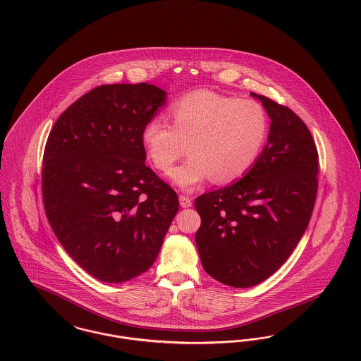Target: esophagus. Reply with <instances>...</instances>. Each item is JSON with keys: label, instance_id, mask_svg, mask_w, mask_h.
<instances>
[{"label": "esophagus", "instance_id": "esophagus-1", "mask_svg": "<svg viewBox=\"0 0 361 361\" xmlns=\"http://www.w3.org/2000/svg\"><path fill=\"white\" fill-rule=\"evenodd\" d=\"M178 201H180V205L183 207V208H189V207H192V199L190 197H188V196H180L178 197Z\"/></svg>", "mask_w": 361, "mask_h": 361}]
</instances>
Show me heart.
<instances>
[{
    "label": "heart",
    "mask_w": 361,
    "mask_h": 361,
    "mask_svg": "<svg viewBox=\"0 0 361 361\" xmlns=\"http://www.w3.org/2000/svg\"><path fill=\"white\" fill-rule=\"evenodd\" d=\"M172 125L153 117L142 128L141 141L153 165L169 171L184 153L190 157L174 168L169 178L192 192L209 178L216 184L232 183L257 160L268 129L262 105L212 90H196L171 105Z\"/></svg>",
    "instance_id": "b5f03b06"
}]
</instances>
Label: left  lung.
<instances>
[{"instance_id":"obj_1","label":"left lung","mask_w":361,"mask_h":361,"mask_svg":"<svg viewBox=\"0 0 361 361\" xmlns=\"http://www.w3.org/2000/svg\"><path fill=\"white\" fill-rule=\"evenodd\" d=\"M267 145L243 178L199 196L196 245L205 272L225 286L248 288L288 260L311 220L319 154L296 113L271 99Z\"/></svg>"}]
</instances>
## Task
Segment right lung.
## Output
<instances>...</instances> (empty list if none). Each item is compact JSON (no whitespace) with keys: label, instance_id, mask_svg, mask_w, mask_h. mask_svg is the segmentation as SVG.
Instances as JSON below:
<instances>
[{"label":"right lung","instance_id":"1","mask_svg":"<svg viewBox=\"0 0 361 361\" xmlns=\"http://www.w3.org/2000/svg\"><path fill=\"white\" fill-rule=\"evenodd\" d=\"M166 92L147 82L94 87L50 130L42 197L68 255L104 283L147 272L178 211L172 188L145 165L144 125Z\"/></svg>","mask_w":361,"mask_h":361}]
</instances>
